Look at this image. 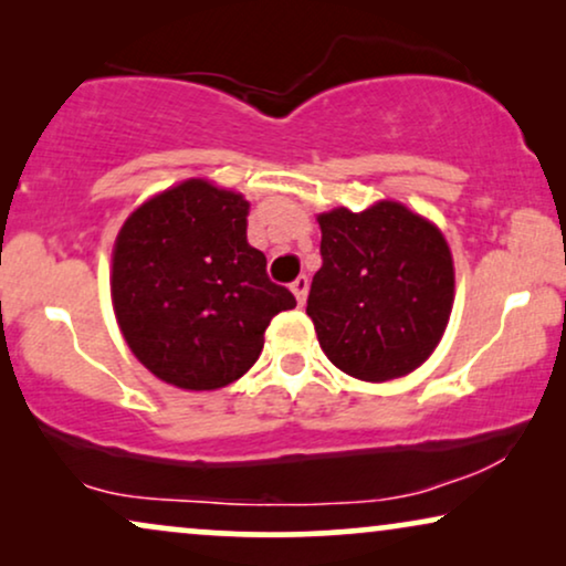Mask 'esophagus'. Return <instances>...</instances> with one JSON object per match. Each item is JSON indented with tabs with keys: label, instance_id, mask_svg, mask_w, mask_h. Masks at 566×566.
Returning a JSON list of instances; mask_svg holds the SVG:
<instances>
[{
	"label": "esophagus",
	"instance_id": "1",
	"mask_svg": "<svg viewBox=\"0 0 566 566\" xmlns=\"http://www.w3.org/2000/svg\"><path fill=\"white\" fill-rule=\"evenodd\" d=\"M291 291H293V296H296L298 304H304L306 293H308V277L306 275H298L296 281L291 283Z\"/></svg>",
	"mask_w": 566,
	"mask_h": 566
}]
</instances>
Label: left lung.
<instances>
[{
  "label": "left lung",
  "instance_id": "8db88e82",
  "mask_svg": "<svg viewBox=\"0 0 566 566\" xmlns=\"http://www.w3.org/2000/svg\"><path fill=\"white\" fill-rule=\"evenodd\" d=\"M322 268L308 291L322 350L347 376L389 381L436 350L453 306L443 234L397 200L322 213Z\"/></svg>",
  "mask_w": 566,
  "mask_h": 566
}]
</instances>
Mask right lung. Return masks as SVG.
<instances>
[{
	"instance_id": "obj_1",
	"label": "right lung",
	"mask_w": 566,
	"mask_h": 566,
	"mask_svg": "<svg viewBox=\"0 0 566 566\" xmlns=\"http://www.w3.org/2000/svg\"><path fill=\"white\" fill-rule=\"evenodd\" d=\"M250 203L206 180L169 188L123 223L113 308L130 353L161 381L221 389L254 366L277 312L296 306L247 242Z\"/></svg>"
}]
</instances>
